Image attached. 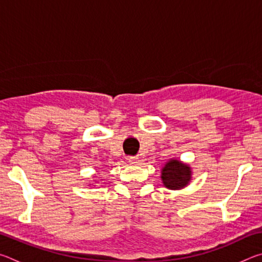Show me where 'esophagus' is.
Instances as JSON below:
<instances>
[{"instance_id": "obj_1", "label": "esophagus", "mask_w": 262, "mask_h": 262, "mask_svg": "<svg viewBox=\"0 0 262 262\" xmlns=\"http://www.w3.org/2000/svg\"><path fill=\"white\" fill-rule=\"evenodd\" d=\"M127 159H128V162H129L130 164H136L137 162H139V158L135 157V156H129Z\"/></svg>"}]
</instances>
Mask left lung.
Listing matches in <instances>:
<instances>
[{"label": "left lung", "instance_id": "1", "mask_svg": "<svg viewBox=\"0 0 262 262\" xmlns=\"http://www.w3.org/2000/svg\"><path fill=\"white\" fill-rule=\"evenodd\" d=\"M162 180L164 186L170 189L183 188L190 180V168L177 159H171L163 167Z\"/></svg>", "mask_w": 262, "mask_h": 262}]
</instances>
